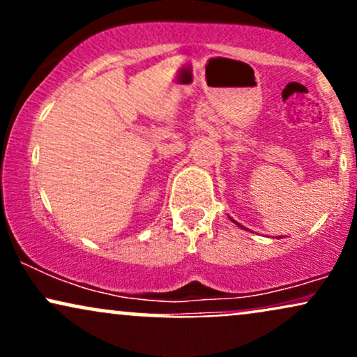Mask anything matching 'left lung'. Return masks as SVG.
Masks as SVG:
<instances>
[{"instance_id": "left-lung-1", "label": "left lung", "mask_w": 357, "mask_h": 357, "mask_svg": "<svg viewBox=\"0 0 357 357\" xmlns=\"http://www.w3.org/2000/svg\"><path fill=\"white\" fill-rule=\"evenodd\" d=\"M231 220V218H230ZM233 221V223H236V221L235 220H231ZM236 225H238V223H236ZM238 227H241V225H238ZM241 228H243V227H241ZM280 238H282V236H280Z\"/></svg>"}]
</instances>
